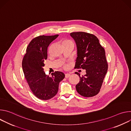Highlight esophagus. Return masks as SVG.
Masks as SVG:
<instances>
[{
  "label": "esophagus",
  "mask_w": 131,
  "mask_h": 131,
  "mask_svg": "<svg viewBox=\"0 0 131 131\" xmlns=\"http://www.w3.org/2000/svg\"><path fill=\"white\" fill-rule=\"evenodd\" d=\"M70 76V74L69 73H66L65 74V78H68Z\"/></svg>",
  "instance_id": "34e87169"
}]
</instances>
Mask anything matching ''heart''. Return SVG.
Listing matches in <instances>:
<instances>
[{"label": "heart", "instance_id": "heart-1", "mask_svg": "<svg viewBox=\"0 0 131 131\" xmlns=\"http://www.w3.org/2000/svg\"><path fill=\"white\" fill-rule=\"evenodd\" d=\"M71 41H70V40H64V42H63V43H68V42H71ZM67 67V66H64V68H66Z\"/></svg>", "mask_w": 131, "mask_h": 131}]
</instances>
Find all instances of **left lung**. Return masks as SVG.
<instances>
[{"label": "left lung", "instance_id": "obj_1", "mask_svg": "<svg viewBox=\"0 0 131 131\" xmlns=\"http://www.w3.org/2000/svg\"><path fill=\"white\" fill-rule=\"evenodd\" d=\"M70 35L77 47L78 57L74 68L86 70V74L82 76L75 72L80 77L76 90L82 96H94L100 92L108 70L105 49L94 35L82 31L73 32Z\"/></svg>", "mask_w": 131, "mask_h": 131}]
</instances>
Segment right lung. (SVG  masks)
<instances>
[{
  "label": "right lung",
  "instance_id": "1",
  "mask_svg": "<svg viewBox=\"0 0 131 131\" xmlns=\"http://www.w3.org/2000/svg\"><path fill=\"white\" fill-rule=\"evenodd\" d=\"M59 35H41L34 38L29 42L22 61V68L25 77L33 94L41 100H48L57 94L59 83L65 74L55 71L52 77L43 71L45 61L48 58V48Z\"/></svg>",
  "mask_w": 131,
  "mask_h": 131
}]
</instances>
